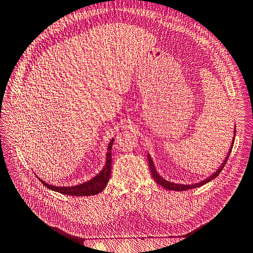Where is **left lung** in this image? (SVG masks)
I'll list each match as a JSON object with an SVG mask.
<instances>
[{"label": "left lung", "mask_w": 253, "mask_h": 253, "mask_svg": "<svg viewBox=\"0 0 253 253\" xmlns=\"http://www.w3.org/2000/svg\"><path fill=\"white\" fill-rule=\"evenodd\" d=\"M234 139H235V126H234V137H233V139H232L231 147H230V149H229V152H228V154H227V156H226V158H225V160H224V163L221 164V166L218 168L216 172H214L211 176H209L208 178H206V179H204V180H202V181H200V182L192 183V185H181V183H174V182H171V181H168V180L164 179V178L162 177V176H160V175L157 173V171H156V169H155L154 163H153V160H152L150 154H148V162H149V166H150V169H151L152 177L154 178V180L156 181V183H158L159 186H162V187H164L165 189L170 190V191H186V190H190V189H194V188L202 187L203 185H205V183L209 182L210 180L215 178L216 176L221 172V170L224 169V167H225V165H226V163H227V160H228L229 156H230V153H231V150H232V147H233V143H234Z\"/></svg>", "instance_id": "obj_1"}]
</instances>
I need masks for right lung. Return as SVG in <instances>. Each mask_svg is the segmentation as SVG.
Segmentation results:
<instances>
[{
	"label": "right lung",
	"mask_w": 253,
	"mask_h": 253,
	"mask_svg": "<svg viewBox=\"0 0 253 253\" xmlns=\"http://www.w3.org/2000/svg\"><path fill=\"white\" fill-rule=\"evenodd\" d=\"M114 142V138L110 141L108 147V153H106V162L103 169L98 175H96L94 178H91L88 181H85L83 183L73 187H56L51 186L49 183H46L42 179L39 180L43 183V185L48 188L49 190L56 191V192L62 193L65 195H72V196H88V195H95L100 193L101 191L108 185V181L111 177L112 172V145Z\"/></svg>",
	"instance_id": "right-lung-1"
}]
</instances>
